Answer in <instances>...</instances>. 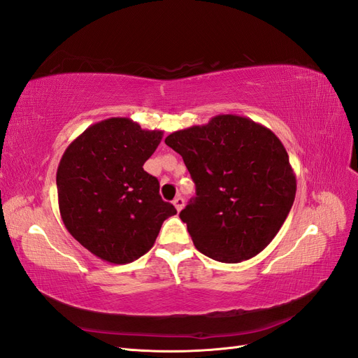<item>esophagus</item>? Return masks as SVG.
<instances>
[{
    "label": "esophagus",
    "mask_w": 358,
    "mask_h": 358,
    "mask_svg": "<svg viewBox=\"0 0 358 358\" xmlns=\"http://www.w3.org/2000/svg\"><path fill=\"white\" fill-rule=\"evenodd\" d=\"M173 204H175V208L178 212H180L183 209V206H185V200H183L180 196L176 197L175 200H173Z\"/></svg>",
    "instance_id": "1"
}]
</instances>
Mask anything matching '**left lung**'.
<instances>
[{"label": "left lung", "mask_w": 358, "mask_h": 358, "mask_svg": "<svg viewBox=\"0 0 358 358\" xmlns=\"http://www.w3.org/2000/svg\"><path fill=\"white\" fill-rule=\"evenodd\" d=\"M166 145L183 158L196 183L179 216L199 251L221 263L259 254L285 222L296 175L272 129L237 115L171 133Z\"/></svg>", "instance_id": "left-lung-1"}]
</instances>
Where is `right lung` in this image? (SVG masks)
I'll return each instance as SVG.
<instances>
[{"instance_id":"obj_1","label":"right lung","mask_w":358,"mask_h":358,"mask_svg":"<svg viewBox=\"0 0 358 358\" xmlns=\"http://www.w3.org/2000/svg\"><path fill=\"white\" fill-rule=\"evenodd\" d=\"M162 138L128 117L88 127L64 152L58 171L59 213L69 233L95 257L127 264L154 246L162 222L176 215L143 170Z\"/></svg>"}]
</instances>
